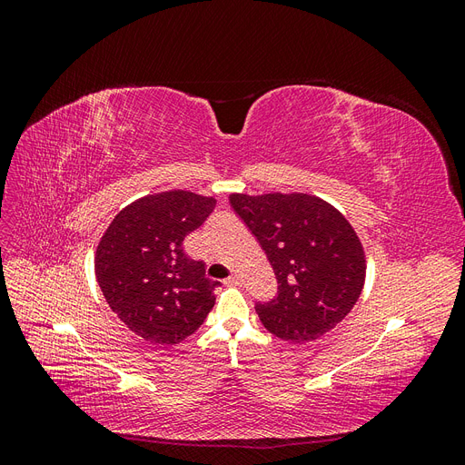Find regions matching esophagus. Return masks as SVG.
Listing matches in <instances>:
<instances>
[{
    "label": "esophagus",
    "mask_w": 465,
    "mask_h": 465,
    "mask_svg": "<svg viewBox=\"0 0 465 465\" xmlns=\"http://www.w3.org/2000/svg\"><path fill=\"white\" fill-rule=\"evenodd\" d=\"M241 283V277L238 275H231L227 281H224V285H238Z\"/></svg>",
    "instance_id": "esophagus-1"
}]
</instances>
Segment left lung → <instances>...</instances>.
Segmentation results:
<instances>
[{"label":"left lung","instance_id":"8db88e82","mask_svg":"<svg viewBox=\"0 0 465 465\" xmlns=\"http://www.w3.org/2000/svg\"><path fill=\"white\" fill-rule=\"evenodd\" d=\"M231 205L277 277L275 297L254 306L267 331L291 343L314 341L353 311L367 263L340 211L308 193H232Z\"/></svg>","mask_w":465,"mask_h":465}]
</instances>
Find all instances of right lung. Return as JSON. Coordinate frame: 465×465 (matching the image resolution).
I'll return each mask as SVG.
<instances>
[{
    "mask_svg": "<svg viewBox=\"0 0 465 465\" xmlns=\"http://www.w3.org/2000/svg\"><path fill=\"white\" fill-rule=\"evenodd\" d=\"M213 207V198L186 190L145 195L124 207L98 242V287L112 312L145 341L176 345L213 308L221 283L184 252V238Z\"/></svg>",
    "mask_w": 465,
    "mask_h": 465,
    "instance_id": "right-lung-1",
    "label": "right lung"
}]
</instances>
